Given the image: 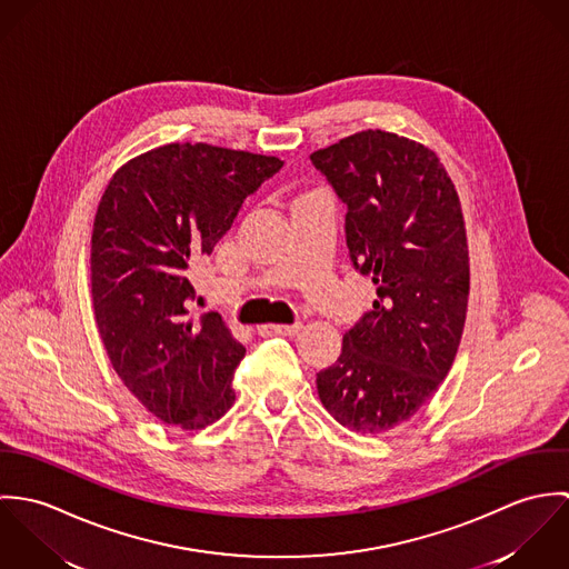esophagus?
I'll use <instances>...</instances> for the list:
<instances>
[{"label":"esophagus","instance_id":"esophagus-1","mask_svg":"<svg viewBox=\"0 0 569 569\" xmlns=\"http://www.w3.org/2000/svg\"><path fill=\"white\" fill-rule=\"evenodd\" d=\"M302 328L300 322L296 325H264L258 328L260 335H296Z\"/></svg>","mask_w":569,"mask_h":569}]
</instances>
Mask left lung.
Masks as SVG:
<instances>
[{
	"label": "left lung",
	"mask_w": 569,
	"mask_h": 569,
	"mask_svg": "<svg viewBox=\"0 0 569 569\" xmlns=\"http://www.w3.org/2000/svg\"><path fill=\"white\" fill-rule=\"evenodd\" d=\"M311 162L348 206L352 264L377 287L318 395L339 425L379 436L425 406L456 359L471 280L462 206L438 156L390 131H359Z\"/></svg>",
	"instance_id": "1"
}]
</instances>
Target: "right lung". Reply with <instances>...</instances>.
I'll return each instance as SVG.
<instances>
[{"label":"right lung","instance_id":"add662e5","mask_svg":"<svg viewBox=\"0 0 569 569\" xmlns=\"http://www.w3.org/2000/svg\"><path fill=\"white\" fill-rule=\"evenodd\" d=\"M282 163L172 142L122 163L100 197L89 256L93 320L120 381L166 425L203 429L234 406L244 346L219 313L188 318V271Z\"/></svg>","mask_w":569,"mask_h":569}]
</instances>
